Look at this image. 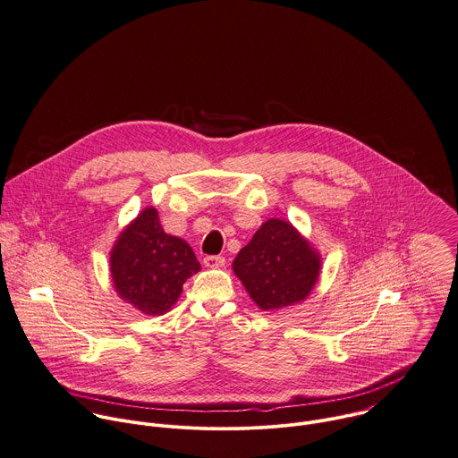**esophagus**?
<instances>
[{
  "label": "esophagus",
  "mask_w": 458,
  "mask_h": 458,
  "mask_svg": "<svg viewBox=\"0 0 458 458\" xmlns=\"http://www.w3.org/2000/svg\"><path fill=\"white\" fill-rule=\"evenodd\" d=\"M225 259L223 257H217V255H210V257H205L203 259V264L207 267H212V269H219V267H225Z\"/></svg>",
  "instance_id": "esophagus-1"
}]
</instances>
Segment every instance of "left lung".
Here are the masks:
<instances>
[{
  "mask_svg": "<svg viewBox=\"0 0 458 458\" xmlns=\"http://www.w3.org/2000/svg\"><path fill=\"white\" fill-rule=\"evenodd\" d=\"M321 264L319 251L291 221L271 217L237 253L232 267L255 305L276 312L310 296Z\"/></svg>",
  "mask_w": 458,
  "mask_h": 458,
  "instance_id": "1",
  "label": "left lung"
}]
</instances>
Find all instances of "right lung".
I'll return each mask as SVG.
<instances>
[{"mask_svg":"<svg viewBox=\"0 0 458 458\" xmlns=\"http://www.w3.org/2000/svg\"><path fill=\"white\" fill-rule=\"evenodd\" d=\"M201 269L192 248L164 232L155 207H146L110 250L117 296L146 316H162L178 301L187 278Z\"/></svg>","mask_w":458,"mask_h":458,"instance_id":"1","label":"right lung"}]
</instances>
